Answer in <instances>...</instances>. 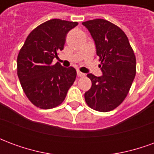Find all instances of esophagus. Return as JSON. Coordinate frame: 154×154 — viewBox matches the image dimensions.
<instances>
[{
	"label": "esophagus",
	"instance_id": "34e87169",
	"mask_svg": "<svg viewBox=\"0 0 154 154\" xmlns=\"http://www.w3.org/2000/svg\"><path fill=\"white\" fill-rule=\"evenodd\" d=\"M77 76L78 77H85V73L82 72L80 71H77Z\"/></svg>",
	"mask_w": 154,
	"mask_h": 154
}]
</instances>
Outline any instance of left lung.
I'll return each instance as SVG.
<instances>
[{
	"label": "left lung",
	"mask_w": 154,
	"mask_h": 154,
	"mask_svg": "<svg viewBox=\"0 0 154 154\" xmlns=\"http://www.w3.org/2000/svg\"><path fill=\"white\" fill-rule=\"evenodd\" d=\"M92 36L103 75L87 74L91 87L85 93L87 106L108 112L125 99L136 74V57L129 39L119 26L103 19L82 22Z\"/></svg>",
	"instance_id": "1"
}]
</instances>
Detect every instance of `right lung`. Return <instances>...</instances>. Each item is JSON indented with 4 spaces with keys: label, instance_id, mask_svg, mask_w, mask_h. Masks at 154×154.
I'll return each instance as SVG.
<instances>
[{
    "label": "right lung",
    "instance_id": "1",
    "mask_svg": "<svg viewBox=\"0 0 154 154\" xmlns=\"http://www.w3.org/2000/svg\"><path fill=\"white\" fill-rule=\"evenodd\" d=\"M77 22L53 19L34 29L17 57V74L22 89L33 105L52 109L63 103L77 77L76 69L54 64L63 49L66 35Z\"/></svg>",
    "mask_w": 154,
    "mask_h": 154
}]
</instances>
